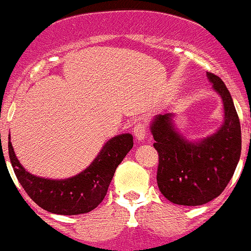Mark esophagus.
Segmentation results:
<instances>
[{
  "mask_svg": "<svg viewBox=\"0 0 251 251\" xmlns=\"http://www.w3.org/2000/svg\"><path fill=\"white\" fill-rule=\"evenodd\" d=\"M146 129H148V126H146V125L144 122H139L134 126L133 133L138 140H144V139H145Z\"/></svg>",
  "mask_w": 251,
  "mask_h": 251,
  "instance_id": "esophagus-1",
  "label": "esophagus"
}]
</instances>
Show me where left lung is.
<instances>
[{
    "mask_svg": "<svg viewBox=\"0 0 251 251\" xmlns=\"http://www.w3.org/2000/svg\"><path fill=\"white\" fill-rule=\"evenodd\" d=\"M225 106V123L200 143H189L175 130L171 116L158 115L151 125L158 152L157 185L171 202L199 206L225 190L242 151V131L232 96L220 76L207 72Z\"/></svg>",
    "mask_w": 251,
    "mask_h": 251,
    "instance_id": "left-lung-1",
    "label": "left lung"
}]
</instances>
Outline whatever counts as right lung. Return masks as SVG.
Here are the masks:
<instances>
[{"label": "right lung", "instance_id": "1", "mask_svg": "<svg viewBox=\"0 0 251 251\" xmlns=\"http://www.w3.org/2000/svg\"><path fill=\"white\" fill-rule=\"evenodd\" d=\"M133 148L131 134H121L108 140L85 171L67 179H45L26 172L8 141L12 167L34 202L58 215H80L99 206L107 193L116 168Z\"/></svg>", "mask_w": 251, "mask_h": 251}]
</instances>
